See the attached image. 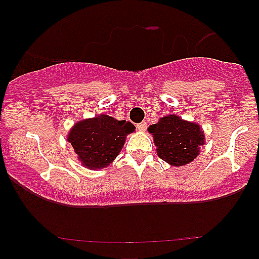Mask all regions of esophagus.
Returning a JSON list of instances; mask_svg holds the SVG:
<instances>
[{"mask_svg":"<svg viewBox=\"0 0 259 259\" xmlns=\"http://www.w3.org/2000/svg\"><path fill=\"white\" fill-rule=\"evenodd\" d=\"M146 127H147L146 121H141V123L138 124V129L140 130V132H144V130H146Z\"/></svg>","mask_w":259,"mask_h":259,"instance_id":"34e87169","label":"esophagus"}]
</instances>
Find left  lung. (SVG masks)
Returning a JSON list of instances; mask_svg holds the SVG:
<instances>
[{
	"label": "left lung",
	"mask_w": 259,
	"mask_h": 259,
	"mask_svg": "<svg viewBox=\"0 0 259 259\" xmlns=\"http://www.w3.org/2000/svg\"><path fill=\"white\" fill-rule=\"evenodd\" d=\"M153 135L159 158L170 165L189 164L204 144L203 132L198 124L183 120L178 115H165L148 127Z\"/></svg>",
	"instance_id": "8db88e82"
}]
</instances>
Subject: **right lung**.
Instances as JSON below:
<instances>
[{
  "label": "right lung",
  "mask_w": 259,
  "mask_h": 259,
  "mask_svg": "<svg viewBox=\"0 0 259 259\" xmlns=\"http://www.w3.org/2000/svg\"><path fill=\"white\" fill-rule=\"evenodd\" d=\"M135 130L130 121L117 120L109 115L80 120L72 127L67 140L72 144L82 165L102 169L109 165L125 144L127 134Z\"/></svg>",
  "instance_id": "1"
}]
</instances>
